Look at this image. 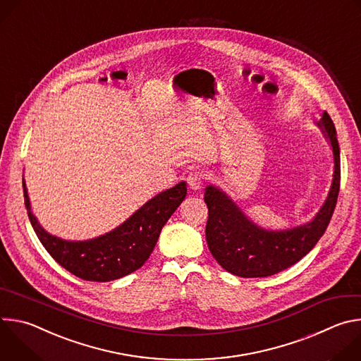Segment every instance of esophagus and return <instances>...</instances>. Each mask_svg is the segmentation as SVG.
Listing matches in <instances>:
<instances>
[{
    "label": "esophagus",
    "instance_id": "esophagus-1",
    "mask_svg": "<svg viewBox=\"0 0 361 361\" xmlns=\"http://www.w3.org/2000/svg\"><path fill=\"white\" fill-rule=\"evenodd\" d=\"M188 185L191 190H200L204 183V174L200 170H192L187 178Z\"/></svg>",
    "mask_w": 361,
    "mask_h": 361
}]
</instances>
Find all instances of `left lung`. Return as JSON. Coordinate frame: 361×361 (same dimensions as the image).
<instances>
[{
	"instance_id": "8db88e82",
	"label": "left lung",
	"mask_w": 361,
	"mask_h": 361,
	"mask_svg": "<svg viewBox=\"0 0 361 361\" xmlns=\"http://www.w3.org/2000/svg\"><path fill=\"white\" fill-rule=\"evenodd\" d=\"M316 124L331 145L334 169L327 198L312 221L287 230H267L251 221L221 188L205 187V238L217 263L228 273L244 279L277 274L300 262L324 234L340 190V148L336 127L326 111Z\"/></svg>"
}]
</instances>
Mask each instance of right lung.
<instances>
[{"instance_id": "obj_1", "label": "right lung", "mask_w": 361, "mask_h": 361, "mask_svg": "<svg viewBox=\"0 0 361 361\" xmlns=\"http://www.w3.org/2000/svg\"><path fill=\"white\" fill-rule=\"evenodd\" d=\"M23 188L30 223L49 255L71 274L99 283L117 280L138 270L156 247L161 228L187 195V183L181 181L148 200L110 233L91 240L70 241L42 228L31 210L24 178Z\"/></svg>"}]
</instances>
